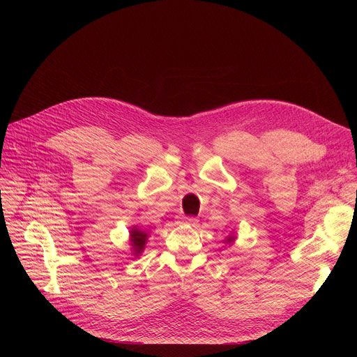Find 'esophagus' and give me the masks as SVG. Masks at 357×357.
<instances>
[{
	"label": "esophagus",
	"instance_id": "34e87169",
	"mask_svg": "<svg viewBox=\"0 0 357 357\" xmlns=\"http://www.w3.org/2000/svg\"><path fill=\"white\" fill-rule=\"evenodd\" d=\"M179 223H183V225H189V226H196L197 225V219L193 218V216H189V218H182Z\"/></svg>",
	"mask_w": 357,
	"mask_h": 357
}]
</instances>
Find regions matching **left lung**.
<instances>
[{
  "label": "left lung",
  "instance_id": "8db88e82",
  "mask_svg": "<svg viewBox=\"0 0 357 357\" xmlns=\"http://www.w3.org/2000/svg\"><path fill=\"white\" fill-rule=\"evenodd\" d=\"M234 238H236V237H234V236H229V237H227V240H226V241H227V243H233V241H234Z\"/></svg>",
  "mask_w": 357,
  "mask_h": 357
}]
</instances>
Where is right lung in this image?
Listing matches in <instances>:
<instances>
[{"label":"right lung","instance_id":"1","mask_svg":"<svg viewBox=\"0 0 357 357\" xmlns=\"http://www.w3.org/2000/svg\"><path fill=\"white\" fill-rule=\"evenodd\" d=\"M146 231L139 230L138 227H132L130 231V241L132 245V251H134V256H139V252L144 250L145 243H146Z\"/></svg>","mask_w":357,"mask_h":357}]
</instances>
